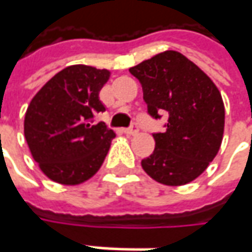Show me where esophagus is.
<instances>
[{"instance_id": "1", "label": "esophagus", "mask_w": 252, "mask_h": 252, "mask_svg": "<svg viewBox=\"0 0 252 252\" xmlns=\"http://www.w3.org/2000/svg\"><path fill=\"white\" fill-rule=\"evenodd\" d=\"M123 131H124V134L126 135H135V134H138V126H129V128L123 129Z\"/></svg>"}]
</instances>
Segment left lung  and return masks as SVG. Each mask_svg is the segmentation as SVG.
I'll return each instance as SVG.
<instances>
[{
    "mask_svg": "<svg viewBox=\"0 0 252 252\" xmlns=\"http://www.w3.org/2000/svg\"><path fill=\"white\" fill-rule=\"evenodd\" d=\"M141 82L148 113L169 116L166 131L153 135L155 151L141 161L145 173L170 187L199 177L220 149L224 104L204 71L178 51L167 50L129 68Z\"/></svg>",
    "mask_w": 252,
    "mask_h": 252,
    "instance_id": "8db88e82",
    "label": "left lung"
}]
</instances>
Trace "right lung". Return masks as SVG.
Returning a JSON list of instances; mask_svg holds the SVG:
<instances>
[{
	"instance_id": "obj_1",
	"label": "right lung",
	"mask_w": 252,
	"mask_h": 252,
	"mask_svg": "<svg viewBox=\"0 0 252 252\" xmlns=\"http://www.w3.org/2000/svg\"><path fill=\"white\" fill-rule=\"evenodd\" d=\"M109 78V69L69 65L32 99L25 138L40 170L54 183L78 186L101 167L116 134L104 123L93 124V117L106 110L99 92Z\"/></svg>"
}]
</instances>
